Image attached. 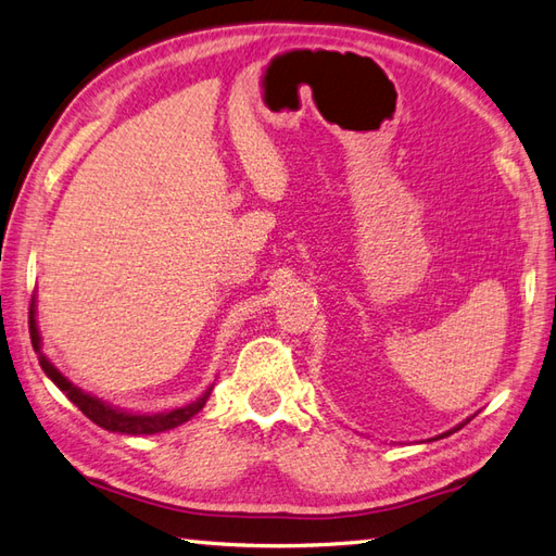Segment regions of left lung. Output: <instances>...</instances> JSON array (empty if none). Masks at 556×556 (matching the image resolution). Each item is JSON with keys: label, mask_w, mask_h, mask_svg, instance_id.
<instances>
[{"label": "left lung", "mask_w": 556, "mask_h": 556, "mask_svg": "<svg viewBox=\"0 0 556 556\" xmlns=\"http://www.w3.org/2000/svg\"><path fill=\"white\" fill-rule=\"evenodd\" d=\"M468 421H471V418H468ZM468 421H466V424H468ZM462 426H464V424H459V426H456V428H452V430H447V433H442V435H438V438H447V435H452V433H456V430H459V428H462ZM438 438H435V440H438Z\"/></svg>", "instance_id": "left-lung-1"}]
</instances>
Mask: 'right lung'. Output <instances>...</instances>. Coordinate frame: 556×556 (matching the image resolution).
<instances>
[{"label": "right lung", "mask_w": 556, "mask_h": 556, "mask_svg": "<svg viewBox=\"0 0 556 556\" xmlns=\"http://www.w3.org/2000/svg\"><path fill=\"white\" fill-rule=\"evenodd\" d=\"M28 328H30V340H33V350L40 354V366L47 374V378L54 382V386L66 394V397L78 406V409L90 418L92 424H97L104 430H111V433H123V435H154V433H164V430L176 428L202 409L206 404L208 394H212L214 386L208 388L202 397H197L192 404L178 406V409L162 412V414H132V412H123L118 406H111L104 400L94 397L90 392H83L78 386L59 371V368L47 359V356L40 352V330H37V320H35V302H30V316H28Z\"/></svg>", "instance_id": "right-lung-1"}]
</instances>
